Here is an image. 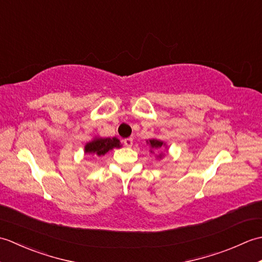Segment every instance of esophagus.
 Masks as SVG:
<instances>
[{"instance_id":"34e87169","label":"esophagus","mask_w":262,"mask_h":262,"mask_svg":"<svg viewBox=\"0 0 262 262\" xmlns=\"http://www.w3.org/2000/svg\"><path fill=\"white\" fill-rule=\"evenodd\" d=\"M124 144H125L126 147H132L133 146V138H130V137L125 138Z\"/></svg>"}]
</instances>
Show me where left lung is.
I'll return each instance as SVG.
<instances>
[{
  "label": "left lung",
  "instance_id": "1",
  "mask_svg": "<svg viewBox=\"0 0 262 262\" xmlns=\"http://www.w3.org/2000/svg\"><path fill=\"white\" fill-rule=\"evenodd\" d=\"M146 144H148L149 147H151V149H149L151 153H154V151H157V149L158 151H160L162 147L166 148V151H168V146H166V144L163 141L158 140V138H151V140L146 141ZM164 155L165 154H163V152H160V154H157V159L161 160L164 157Z\"/></svg>",
  "mask_w": 262,
  "mask_h": 262
}]
</instances>
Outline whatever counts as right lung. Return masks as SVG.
Masks as SVG:
<instances>
[{"label": "right lung", "instance_id": "obj_1", "mask_svg": "<svg viewBox=\"0 0 262 262\" xmlns=\"http://www.w3.org/2000/svg\"><path fill=\"white\" fill-rule=\"evenodd\" d=\"M121 147L120 141L117 137H100L96 136L93 140L88 142L84 145V154L102 157L114 148Z\"/></svg>", "mask_w": 262, "mask_h": 262}]
</instances>
